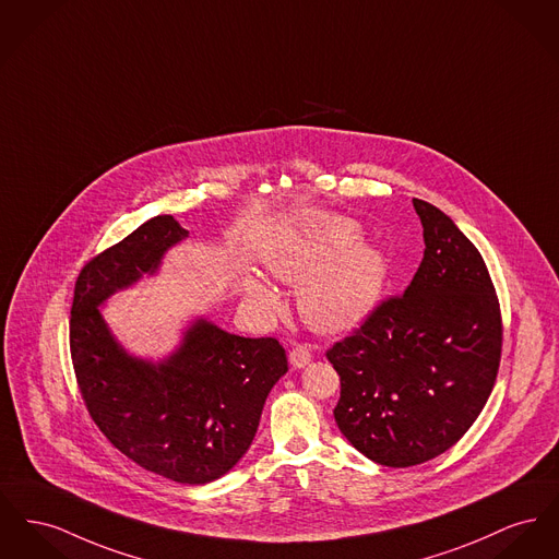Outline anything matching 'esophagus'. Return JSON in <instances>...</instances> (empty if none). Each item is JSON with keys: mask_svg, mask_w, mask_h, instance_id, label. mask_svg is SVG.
I'll return each instance as SVG.
<instances>
[{"mask_svg": "<svg viewBox=\"0 0 559 559\" xmlns=\"http://www.w3.org/2000/svg\"><path fill=\"white\" fill-rule=\"evenodd\" d=\"M312 359V350H310V346H306V344H297L292 348V353H289V362H292V367L294 369H301V367H306L308 362Z\"/></svg>", "mask_w": 559, "mask_h": 559, "instance_id": "1", "label": "esophagus"}]
</instances>
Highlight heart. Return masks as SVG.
I'll list each match as a JSON object with an SVG mask.
<instances>
[{
    "mask_svg": "<svg viewBox=\"0 0 559 559\" xmlns=\"http://www.w3.org/2000/svg\"><path fill=\"white\" fill-rule=\"evenodd\" d=\"M357 222L335 215H314L296 236L270 247L263 263L287 285H301L297 304L304 321L321 333H342L361 325L378 306L389 263L376 247L359 242ZM249 296L274 308L276 296L253 278Z\"/></svg>",
    "mask_w": 559,
    "mask_h": 559,
    "instance_id": "b5f03b06",
    "label": "heart"
}]
</instances>
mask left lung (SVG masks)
Here are the masks:
<instances>
[{
    "label": "left lung",
    "mask_w": 559,
    "mask_h": 559,
    "mask_svg": "<svg viewBox=\"0 0 559 559\" xmlns=\"http://www.w3.org/2000/svg\"><path fill=\"white\" fill-rule=\"evenodd\" d=\"M425 258L401 297L382 301L328 359L340 376L342 435L384 466L450 450L492 393L502 348L500 306L475 245L414 198Z\"/></svg>",
    "instance_id": "8db88e82"
}]
</instances>
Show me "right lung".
I'll use <instances>...</instances> for the list:
<instances>
[{
  "instance_id": "obj_1",
  "label": "right lung",
  "mask_w": 559,
  "mask_h": 559,
  "mask_svg": "<svg viewBox=\"0 0 559 559\" xmlns=\"http://www.w3.org/2000/svg\"><path fill=\"white\" fill-rule=\"evenodd\" d=\"M158 215L103 251L78 276L69 346L80 393L103 435L145 471L200 486L226 475L249 450L272 386L287 373L274 337H242L198 317L160 361L131 355L99 306L188 238Z\"/></svg>"
}]
</instances>
